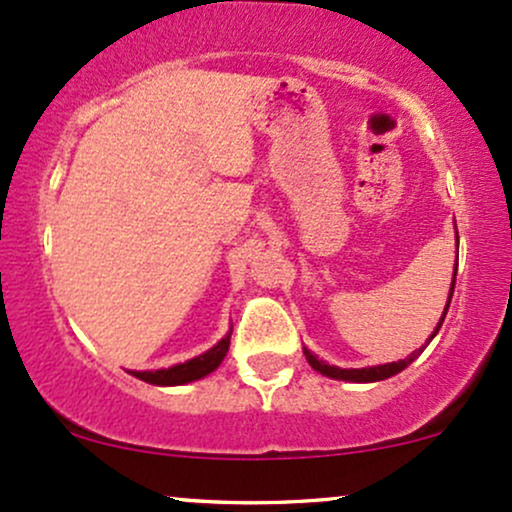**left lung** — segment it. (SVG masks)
I'll return each instance as SVG.
<instances>
[{"label":"left lung","instance_id":"1","mask_svg":"<svg viewBox=\"0 0 512 512\" xmlns=\"http://www.w3.org/2000/svg\"><path fill=\"white\" fill-rule=\"evenodd\" d=\"M455 238H457V252H460V236H457V231H455ZM455 276H457V260H455V272H452V284H450V293H448V303H445L443 315H440L436 330H433L431 337H428V342H431V339L436 337L438 330H440V325H443L445 315H448V308H450V301H452V291H455ZM424 349H426V346H421L419 351H414V354H411V356L402 358V361H392V363H383V366H368V368H339V366H330V363H327V361L317 358L310 349H303V354H305V358H308L310 366L317 370V373L327 375V378H332V380H344V383H378V380H387V378H392V375L402 373V370L407 368L409 363L414 361V358L419 356Z\"/></svg>","mask_w":512,"mask_h":512}]
</instances>
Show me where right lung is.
Listing matches in <instances>:
<instances>
[{
  "mask_svg": "<svg viewBox=\"0 0 512 512\" xmlns=\"http://www.w3.org/2000/svg\"><path fill=\"white\" fill-rule=\"evenodd\" d=\"M231 332L228 330L226 337H221L219 342L211 346L209 351L199 354L185 363H175L170 368H158V370H127L134 378L144 380L149 385H161V387H173V385H187L195 383V380L207 378L209 373H214L221 366V361L228 354V346H231Z\"/></svg>",
  "mask_w": 512,
  "mask_h": 512,
  "instance_id": "right-lung-1",
  "label": "right lung"
}]
</instances>
